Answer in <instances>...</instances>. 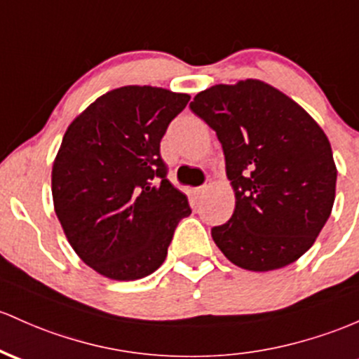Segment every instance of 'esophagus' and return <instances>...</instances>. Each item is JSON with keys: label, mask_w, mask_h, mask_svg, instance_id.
Returning a JSON list of instances; mask_svg holds the SVG:
<instances>
[{"label": "esophagus", "mask_w": 359, "mask_h": 359, "mask_svg": "<svg viewBox=\"0 0 359 359\" xmlns=\"http://www.w3.org/2000/svg\"><path fill=\"white\" fill-rule=\"evenodd\" d=\"M206 192H208V187L206 186H203V187H198L194 191V194H196V198H204V196H206Z\"/></svg>", "instance_id": "obj_1"}]
</instances>
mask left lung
Returning <instances> with one entry per match:
<instances>
[{"instance_id": "8db88e82", "label": "left lung", "mask_w": 359, "mask_h": 359, "mask_svg": "<svg viewBox=\"0 0 359 359\" xmlns=\"http://www.w3.org/2000/svg\"><path fill=\"white\" fill-rule=\"evenodd\" d=\"M189 107L216 131L235 194L231 218L211 230L218 249L255 273L300 259L336 199V161L317 121L254 78L210 86Z\"/></svg>"}]
</instances>
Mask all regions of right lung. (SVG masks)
<instances>
[{
  "instance_id": "1",
  "label": "right lung",
  "mask_w": 359,
  "mask_h": 359,
  "mask_svg": "<svg viewBox=\"0 0 359 359\" xmlns=\"http://www.w3.org/2000/svg\"><path fill=\"white\" fill-rule=\"evenodd\" d=\"M191 95L158 86L110 90L78 114L53 163L54 211L86 266L114 281L155 273L187 196L167 179L160 141Z\"/></svg>"
}]
</instances>
